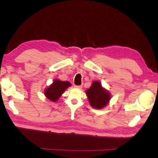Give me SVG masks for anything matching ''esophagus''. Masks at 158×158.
Wrapping results in <instances>:
<instances>
[{"mask_svg": "<svg viewBox=\"0 0 158 158\" xmlns=\"http://www.w3.org/2000/svg\"><path fill=\"white\" fill-rule=\"evenodd\" d=\"M74 87L76 88H78V89H81V88H82V85H74Z\"/></svg>", "mask_w": 158, "mask_h": 158, "instance_id": "obj_1", "label": "esophagus"}]
</instances>
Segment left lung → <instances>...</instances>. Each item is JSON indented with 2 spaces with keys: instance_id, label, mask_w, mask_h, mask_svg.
<instances>
[{
  "instance_id": "left-lung-1",
  "label": "left lung",
  "mask_w": 158,
  "mask_h": 158,
  "mask_svg": "<svg viewBox=\"0 0 158 158\" xmlns=\"http://www.w3.org/2000/svg\"><path fill=\"white\" fill-rule=\"evenodd\" d=\"M90 106L96 109L104 108L111 99V93L105 89L99 81H94L90 88L85 91Z\"/></svg>"
}]
</instances>
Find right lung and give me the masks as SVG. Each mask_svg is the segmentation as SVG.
Wrapping results in <instances>:
<instances>
[{
	"mask_svg": "<svg viewBox=\"0 0 158 158\" xmlns=\"http://www.w3.org/2000/svg\"><path fill=\"white\" fill-rule=\"evenodd\" d=\"M70 86H71V84L68 81H61L59 79H55L49 86L44 90V94L50 101L55 102L60 98L64 91Z\"/></svg>",
	"mask_w": 158,
	"mask_h": 158,
	"instance_id": "add662e5",
	"label": "right lung"
}]
</instances>
